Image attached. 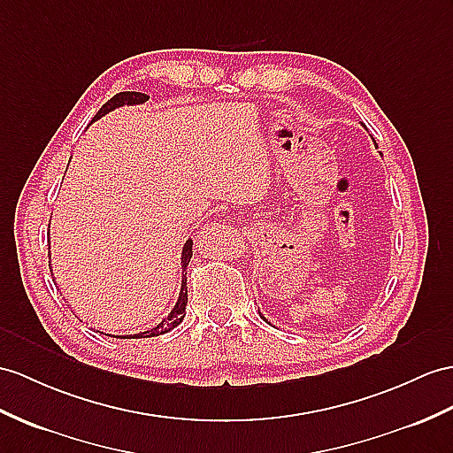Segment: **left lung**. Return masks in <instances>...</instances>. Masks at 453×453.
I'll use <instances>...</instances> for the list:
<instances>
[{"mask_svg":"<svg viewBox=\"0 0 453 453\" xmlns=\"http://www.w3.org/2000/svg\"><path fill=\"white\" fill-rule=\"evenodd\" d=\"M259 315H261V313H259ZM261 317H263V315H261ZM263 319H265V317H263ZM265 321H267V319H265Z\"/></svg>","mask_w":453,"mask_h":453,"instance_id":"left-lung-1","label":"left lung"}]
</instances>
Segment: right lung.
I'll return each instance as SVG.
<instances>
[{
	"label": "right lung",
	"mask_w": 453,
	"mask_h": 453,
	"mask_svg": "<svg viewBox=\"0 0 453 453\" xmlns=\"http://www.w3.org/2000/svg\"><path fill=\"white\" fill-rule=\"evenodd\" d=\"M150 99V96L142 94V92H120L117 96H113L109 99L107 104L102 105V109L96 113V117L92 119V123L97 119H102L104 115L111 113L113 109L117 107H123V105H140V104H146ZM192 240H186V244L182 248V256H180V265H182V284H180V294H179V300H176L174 307L171 310V313L163 319L161 323H157L153 328L143 330V333H136V334H105V336H113V338H151V336H159L169 333L174 326H179L182 323V319L186 317V303H188V286H186V267H188L190 257H192ZM96 330V328H94ZM96 333L104 334L102 330H96Z\"/></svg>",
	"instance_id": "obj_1"
}]
</instances>
